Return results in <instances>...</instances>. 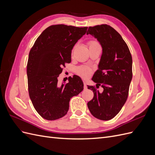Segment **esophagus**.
I'll return each mask as SVG.
<instances>
[{
	"instance_id": "esophagus-1",
	"label": "esophagus",
	"mask_w": 155,
	"mask_h": 155,
	"mask_svg": "<svg viewBox=\"0 0 155 155\" xmlns=\"http://www.w3.org/2000/svg\"><path fill=\"white\" fill-rule=\"evenodd\" d=\"M83 84H84V88L87 89V83L85 81H83Z\"/></svg>"
}]
</instances>
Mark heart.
Masks as SVG:
<instances>
[{"label":"heart","mask_w":155,"mask_h":155,"mask_svg":"<svg viewBox=\"0 0 155 155\" xmlns=\"http://www.w3.org/2000/svg\"><path fill=\"white\" fill-rule=\"evenodd\" d=\"M89 48H101L100 43L96 41H91L88 42ZM77 73L83 78H87L91 73V69L88 67H80L77 69Z\"/></svg>","instance_id":"b5f03b06"}]
</instances>
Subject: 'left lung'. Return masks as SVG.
I'll list each match as a JSON object with an SVG mask.
<instances>
[{"instance_id":"8db88e82","label":"left lung","mask_w":155,"mask_h":155,"mask_svg":"<svg viewBox=\"0 0 155 155\" xmlns=\"http://www.w3.org/2000/svg\"><path fill=\"white\" fill-rule=\"evenodd\" d=\"M91 34L99 42L102 54L92 80L96 88L87 85L93 91V99L88 102L91 113L101 120H109L121 109L127 99L132 80V56L127 45L119 33L107 25L89 27ZM102 85L104 91L97 88Z\"/></svg>"}]
</instances>
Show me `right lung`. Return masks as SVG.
Wrapping results in <instances>:
<instances>
[{
	"label": "right lung",
	"instance_id": "1",
	"mask_svg": "<svg viewBox=\"0 0 155 155\" xmlns=\"http://www.w3.org/2000/svg\"><path fill=\"white\" fill-rule=\"evenodd\" d=\"M87 27L52 25L45 29L30 51L27 77L30 100L35 109L47 120L66 115L69 101L83 90L80 77H69L68 83H58L65 63L71 62L72 50L87 32Z\"/></svg>",
	"mask_w": 155,
	"mask_h": 155
}]
</instances>
